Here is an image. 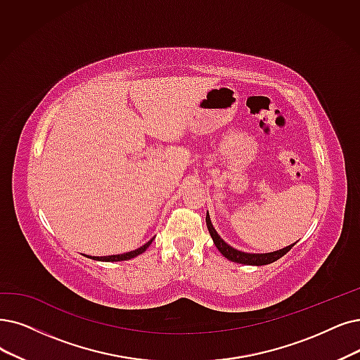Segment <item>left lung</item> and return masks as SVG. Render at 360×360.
I'll return each mask as SVG.
<instances>
[{"instance_id": "left-lung-1", "label": "left lung", "mask_w": 360, "mask_h": 360, "mask_svg": "<svg viewBox=\"0 0 360 360\" xmlns=\"http://www.w3.org/2000/svg\"><path fill=\"white\" fill-rule=\"evenodd\" d=\"M207 227L210 230V235L214 240V245L217 247V250L227 258V260L230 262H235V263H239V264H250V266H264V264H270L273 262L279 260L281 257H283L286 252H288L295 243H292V245H288L286 248H282V250H278V251H273V252H266V254H251V252H242L239 250H235L229 245V243H226L220 235L215 232V229L212 227V223L210 220V214L207 212Z\"/></svg>"}]
</instances>
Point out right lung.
Masks as SVG:
<instances>
[{
	"label": "right lung",
	"mask_w": 360,
	"mask_h": 360,
	"mask_svg": "<svg viewBox=\"0 0 360 360\" xmlns=\"http://www.w3.org/2000/svg\"><path fill=\"white\" fill-rule=\"evenodd\" d=\"M152 240H153V239H150L149 242H146L143 247H140V248H137V250H134V251H130V252H125V254L106 255V257H91V255H90V258H93V260H97V262H124V260H130V258H134V257L140 255L141 252H145V251L149 248Z\"/></svg>",
	"instance_id": "1"
}]
</instances>
